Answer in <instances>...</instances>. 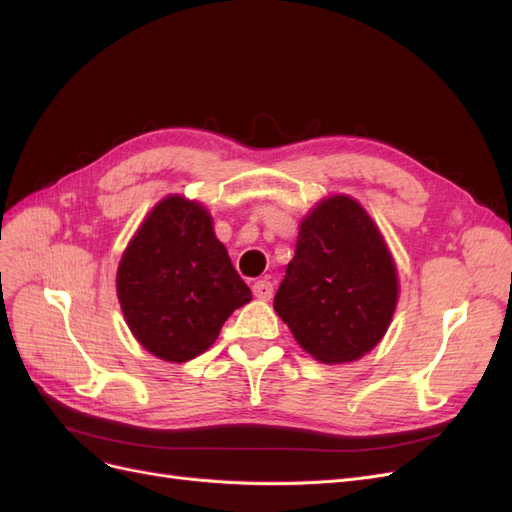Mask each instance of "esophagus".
Returning <instances> with one entry per match:
<instances>
[{
	"instance_id": "obj_1",
	"label": "esophagus",
	"mask_w": 512,
	"mask_h": 512,
	"mask_svg": "<svg viewBox=\"0 0 512 512\" xmlns=\"http://www.w3.org/2000/svg\"><path fill=\"white\" fill-rule=\"evenodd\" d=\"M252 290H254V297L260 301H269L273 297V284L269 280H258Z\"/></svg>"
}]
</instances>
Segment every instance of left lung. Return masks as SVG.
Instances as JSON below:
<instances>
[{"label": "left lung", "mask_w": 512, "mask_h": 512, "mask_svg": "<svg viewBox=\"0 0 512 512\" xmlns=\"http://www.w3.org/2000/svg\"><path fill=\"white\" fill-rule=\"evenodd\" d=\"M397 269L378 226L350 196L324 198L301 222L273 309L320 363H350L389 329Z\"/></svg>", "instance_id": "left-lung-1"}]
</instances>
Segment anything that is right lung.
Instances as JSON below:
<instances>
[{
  "label": "right lung",
  "mask_w": 512,
  "mask_h": 512,
  "mask_svg": "<svg viewBox=\"0 0 512 512\" xmlns=\"http://www.w3.org/2000/svg\"><path fill=\"white\" fill-rule=\"evenodd\" d=\"M117 297L134 337L162 361L203 354L252 290L232 267L203 205L166 196L128 243Z\"/></svg>",
  "instance_id": "obj_1"
}]
</instances>
